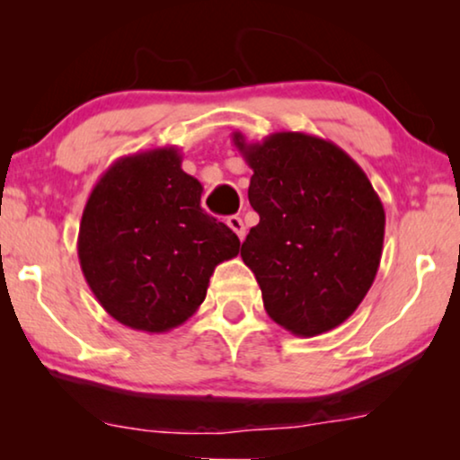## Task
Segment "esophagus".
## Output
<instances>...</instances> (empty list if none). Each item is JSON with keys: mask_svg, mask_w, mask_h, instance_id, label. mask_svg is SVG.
Masks as SVG:
<instances>
[{"mask_svg": "<svg viewBox=\"0 0 460 460\" xmlns=\"http://www.w3.org/2000/svg\"><path fill=\"white\" fill-rule=\"evenodd\" d=\"M228 226H230L232 230H234V234L243 241V238H244V224H243V219L238 217V216H230L228 217Z\"/></svg>", "mask_w": 460, "mask_h": 460, "instance_id": "34e87169", "label": "esophagus"}]
</instances>
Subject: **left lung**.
Instances as JSON below:
<instances>
[{"instance_id": "left-lung-1", "label": "left lung", "mask_w": 460, "mask_h": 460, "mask_svg": "<svg viewBox=\"0 0 460 460\" xmlns=\"http://www.w3.org/2000/svg\"><path fill=\"white\" fill-rule=\"evenodd\" d=\"M232 142L253 169L249 203L260 213L241 247L268 316L297 337L345 323L373 287L385 211L351 156L318 136L276 131Z\"/></svg>"}]
</instances>
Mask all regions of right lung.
Here are the masks:
<instances>
[{"mask_svg":"<svg viewBox=\"0 0 460 460\" xmlns=\"http://www.w3.org/2000/svg\"><path fill=\"white\" fill-rule=\"evenodd\" d=\"M200 194L175 146L121 156L96 181L77 253L117 323L150 335L178 329L205 301L217 263L238 255V236L200 209Z\"/></svg>","mask_w":460,"mask_h":460,"instance_id":"right-lung-1","label":"right lung"}]
</instances>
